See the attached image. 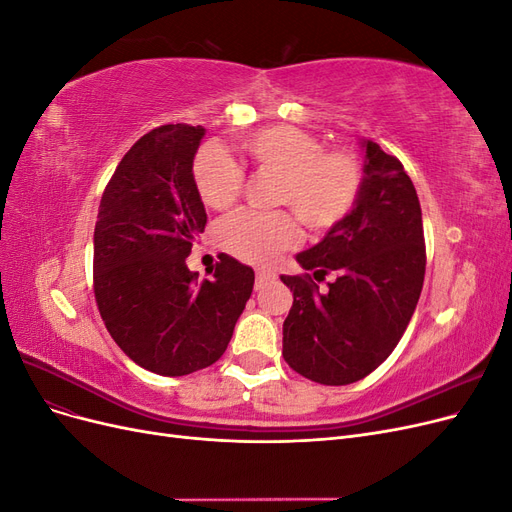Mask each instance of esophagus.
<instances>
[{
    "label": "esophagus",
    "mask_w": 512,
    "mask_h": 512,
    "mask_svg": "<svg viewBox=\"0 0 512 512\" xmlns=\"http://www.w3.org/2000/svg\"><path fill=\"white\" fill-rule=\"evenodd\" d=\"M273 280H275V273H271V271H256V284H254V288L262 290L267 284H271Z\"/></svg>",
    "instance_id": "esophagus-1"
}]
</instances>
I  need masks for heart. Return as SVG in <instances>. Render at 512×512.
Wrapping results in <instances>:
<instances>
[{
    "mask_svg": "<svg viewBox=\"0 0 512 512\" xmlns=\"http://www.w3.org/2000/svg\"><path fill=\"white\" fill-rule=\"evenodd\" d=\"M241 149L260 170L280 175L275 203L286 205L316 232H327L352 213L363 190L361 160L348 149H324L301 128H258L241 138ZM194 188L209 209H226L243 190V170L218 145H205L192 164ZM220 245L239 260L267 265L299 243V222L290 211L241 209L218 230Z\"/></svg>",
    "mask_w": 512,
    "mask_h": 512,
    "instance_id": "heart-1",
    "label": "heart"
}]
</instances>
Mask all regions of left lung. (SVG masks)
<instances>
[{
    "instance_id": "8db88e82",
    "label": "left lung",
    "mask_w": 512,
    "mask_h": 512,
    "mask_svg": "<svg viewBox=\"0 0 512 512\" xmlns=\"http://www.w3.org/2000/svg\"><path fill=\"white\" fill-rule=\"evenodd\" d=\"M363 190L348 218L297 254L312 273L282 275L292 292L284 320L286 363L318 384L363 380L408 329L425 280L423 215L404 164L363 141ZM333 272L320 291L313 282Z\"/></svg>"
}]
</instances>
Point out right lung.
<instances>
[{"instance_id": "add662e5", "label": "right lung", "mask_w": 512, "mask_h": 512, "mask_svg": "<svg viewBox=\"0 0 512 512\" xmlns=\"http://www.w3.org/2000/svg\"><path fill=\"white\" fill-rule=\"evenodd\" d=\"M203 136V126L168 123L138 138L106 185L94 232L100 316L115 344L160 376L218 361L254 288L252 267L226 254L211 280L185 265L207 224L192 179Z\"/></svg>"}]
</instances>
